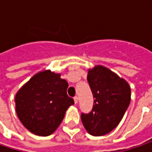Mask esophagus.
Wrapping results in <instances>:
<instances>
[{
    "instance_id": "34e87169",
    "label": "esophagus",
    "mask_w": 152,
    "mask_h": 152,
    "mask_svg": "<svg viewBox=\"0 0 152 152\" xmlns=\"http://www.w3.org/2000/svg\"><path fill=\"white\" fill-rule=\"evenodd\" d=\"M74 101H75V104H77V103H78V97H77V96H75V97H74Z\"/></svg>"
}]
</instances>
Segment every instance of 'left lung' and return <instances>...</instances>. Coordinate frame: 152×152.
I'll list each match as a JSON object with an SVG mask.
<instances>
[{"mask_svg":"<svg viewBox=\"0 0 152 152\" xmlns=\"http://www.w3.org/2000/svg\"><path fill=\"white\" fill-rule=\"evenodd\" d=\"M87 80L94 103L89 113L81 114V120L90 135L104 136L114 129L124 116L131 99L130 86L101 65L89 69Z\"/></svg>","mask_w":152,"mask_h":152,"instance_id":"obj_1","label":"left lung"}]
</instances>
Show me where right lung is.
I'll list each match as a JSON object with an SVG mask.
<instances>
[{
	"label": "right lung",
	"instance_id": "obj_1",
	"mask_svg": "<svg viewBox=\"0 0 152 152\" xmlns=\"http://www.w3.org/2000/svg\"><path fill=\"white\" fill-rule=\"evenodd\" d=\"M69 83L61 74L45 70L32 76L15 95V111L31 133L47 137L61 123L74 99L68 96Z\"/></svg>",
	"mask_w": 152,
	"mask_h": 152
}]
</instances>
